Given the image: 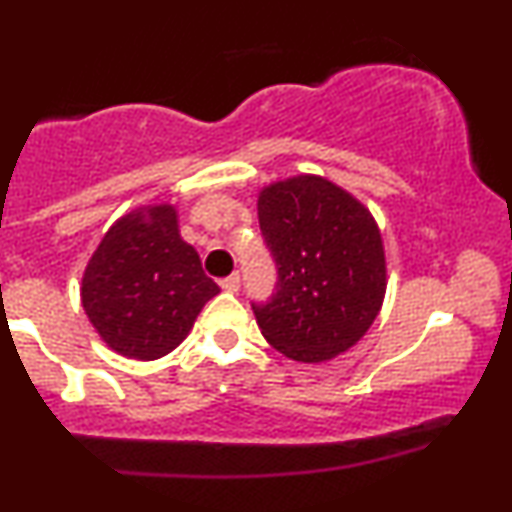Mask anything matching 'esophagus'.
<instances>
[{
	"label": "esophagus",
	"mask_w": 512,
	"mask_h": 512,
	"mask_svg": "<svg viewBox=\"0 0 512 512\" xmlns=\"http://www.w3.org/2000/svg\"><path fill=\"white\" fill-rule=\"evenodd\" d=\"M221 289H223V291L236 293V291L240 289V274L233 272V274H228L226 279H221Z\"/></svg>",
	"instance_id": "esophagus-1"
}]
</instances>
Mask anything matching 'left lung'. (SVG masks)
<instances>
[{
    "label": "left lung",
    "mask_w": 512,
    "mask_h": 512,
    "mask_svg": "<svg viewBox=\"0 0 512 512\" xmlns=\"http://www.w3.org/2000/svg\"><path fill=\"white\" fill-rule=\"evenodd\" d=\"M257 216L276 262L272 298L252 303L264 339L303 363L351 349L378 317L387 286L370 211L334 182L298 175L264 187Z\"/></svg>",
    "instance_id": "obj_1"
}]
</instances>
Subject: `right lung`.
Here are the masks:
<instances>
[{
	"mask_svg": "<svg viewBox=\"0 0 512 512\" xmlns=\"http://www.w3.org/2000/svg\"><path fill=\"white\" fill-rule=\"evenodd\" d=\"M216 293L170 204L115 221L81 279V303L103 342L139 361L170 354Z\"/></svg>",
	"mask_w": 512,
	"mask_h": 512,
	"instance_id": "add662e5",
	"label": "right lung"
}]
</instances>
